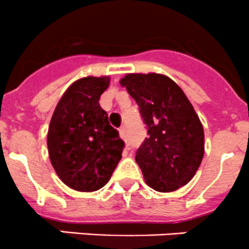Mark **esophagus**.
<instances>
[{
	"label": "esophagus",
	"mask_w": 249,
	"mask_h": 249,
	"mask_svg": "<svg viewBox=\"0 0 249 249\" xmlns=\"http://www.w3.org/2000/svg\"><path fill=\"white\" fill-rule=\"evenodd\" d=\"M119 132H120V137H121L124 140H127V128L121 127L119 129Z\"/></svg>",
	"instance_id": "esophagus-1"
}]
</instances>
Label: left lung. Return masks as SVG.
<instances>
[{"instance_id":"left-lung-1","label":"left lung","mask_w":249,"mask_h":249,"mask_svg":"<svg viewBox=\"0 0 249 249\" xmlns=\"http://www.w3.org/2000/svg\"><path fill=\"white\" fill-rule=\"evenodd\" d=\"M139 107L149 137L135 161L145 181L160 193L186 185L205 154V133L185 93L161 73H127L120 81Z\"/></svg>"}]
</instances>
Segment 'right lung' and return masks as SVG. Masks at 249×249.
Segmentation results:
<instances>
[{
	"instance_id": "obj_1",
	"label": "right lung",
	"mask_w": 249,
	"mask_h": 249,
	"mask_svg": "<svg viewBox=\"0 0 249 249\" xmlns=\"http://www.w3.org/2000/svg\"><path fill=\"white\" fill-rule=\"evenodd\" d=\"M109 85V76L75 81L52 116L47 135L49 159L60 180L73 190L102 189L122 157L124 140L99 105Z\"/></svg>"
}]
</instances>
